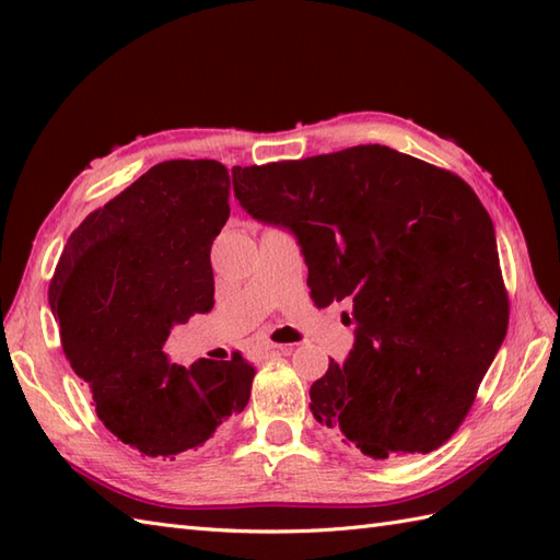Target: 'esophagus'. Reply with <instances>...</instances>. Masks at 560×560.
Segmentation results:
<instances>
[{
    "label": "esophagus",
    "mask_w": 560,
    "mask_h": 560,
    "mask_svg": "<svg viewBox=\"0 0 560 560\" xmlns=\"http://www.w3.org/2000/svg\"><path fill=\"white\" fill-rule=\"evenodd\" d=\"M289 351V347H287V343H273V341H265V343H261V347H259V353H287Z\"/></svg>",
    "instance_id": "1"
}]
</instances>
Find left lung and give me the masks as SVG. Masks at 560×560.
<instances>
[{
  "instance_id": "left-lung-1",
  "label": "left lung",
  "mask_w": 560,
  "mask_h": 560,
  "mask_svg": "<svg viewBox=\"0 0 560 560\" xmlns=\"http://www.w3.org/2000/svg\"><path fill=\"white\" fill-rule=\"evenodd\" d=\"M249 217L295 235L317 307L353 305V349L311 411L371 459L431 452L457 431L508 331L489 211L447 171L389 147L233 168Z\"/></svg>"
}]
</instances>
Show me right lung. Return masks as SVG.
<instances>
[{
  "label": "right lung",
  "instance_id": "1",
  "mask_svg": "<svg viewBox=\"0 0 560 560\" xmlns=\"http://www.w3.org/2000/svg\"><path fill=\"white\" fill-rule=\"evenodd\" d=\"M229 171L219 161H165L89 213L69 235L50 307L74 373L125 445L153 459L197 450L249 399L255 368L171 363L175 325L213 307L211 243L229 221Z\"/></svg>",
  "mask_w": 560,
  "mask_h": 560
}]
</instances>
